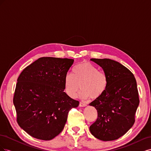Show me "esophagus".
Masks as SVG:
<instances>
[{
    "label": "esophagus",
    "mask_w": 151,
    "mask_h": 151,
    "mask_svg": "<svg viewBox=\"0 0 151 151\" xmlns=\"http://www.w3.org/2000/svg\"><path fill=\"white\" fill-rule=\"evenodd\" d=\"M87 106L86 104L80 102V103H79V106H80V107H85V106Z\"/></svg>",
    "instance_id": "34e87169"
}]
</instances>
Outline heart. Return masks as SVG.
<instances>
[{
	"label": "heart",
	"mask_w": 151,
	"mask_h": 151,
	"mask_svg": "<svg viewBox=\"0 0 151 151\" xmlns=\"http://www.w3.org/2000/svg\"><path fill=\"white\" fill-rule=\"evenodd\" d=\"M108 86L106 74L89 62H82L75 66L72 74H67L64 79L65 91L72 98L76 96L81 88L80 97L98 99L106 91Z\"/></svg>",
	"instance_id": "b5f03b06"
}]
</instances>
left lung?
Returning a JSON list of instances; mask_svg holds the SVG:
<instances>
[{
  "label": "left lung",
  "instance_id": "obj_1",
  "mask_svg": "<svg viewBox=\"0 0 151 151\" xmlns=\"http://www.w3.org/2000/svg\"><path fill=\"white\" fill-rule=\"evenodd\" d=\"M101 67L108 79L102 96L89 105L97 109V120L89 127L96 138L103 141L116 140L130 130L135 122L139 104L134 74L120 63L109 58H91Z\"/></svg>",
  "mask_w": 151,
  "mask_h": 151
}]
</instances>
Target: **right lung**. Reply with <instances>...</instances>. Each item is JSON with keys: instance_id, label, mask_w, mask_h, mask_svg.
I'll use <instances>...</instances> for the list:
<instances>
[{"instance_id": "right-lung-1", "label": "right lung", "mask_w": 151, "mask_h": 151, "mask_svg": "<svg viewBox=\"0 0 151 151\" xmlns=\"http://www.w3.org/2000/svg\"><path fill=\"white\" fill-rule=\"evenodd\" d=\"M74 59L42 57L21 73L13 98L18 125L36 139L50 140L64 128L79 102L64 92V79Z\"/></svg>"}]
</instances>
